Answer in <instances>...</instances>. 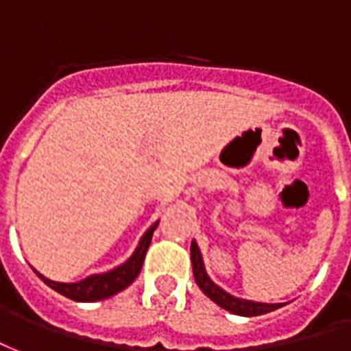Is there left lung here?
Segmentation results:
<instances>
[{"instance_id":"obj_1","label":"left lung","mask_w":351,"mask_h":351,"mask_svg":"<svg viewBox=\"0 0 351 351\" xmlns=\"http://www.w3.org/2000/svg\"><path fill=\"white\" fill-rule=\"evenodd\" d=\"M191 260H193V273L196 284L200 286V290L206 293L207 298L215 301L219 306H222L224 311L237 314V316H260V314H267V312L277 311L278 306H282V303L271 305V303H258V301L234 298L228 291L222 290L221 286H217L206 273L204 260H202L200 249H198L196 241L191 243Z\"/></svg>"}]
</instances>
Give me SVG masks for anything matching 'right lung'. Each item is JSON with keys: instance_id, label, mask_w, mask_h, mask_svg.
Listing matches in <instances>:
<instances>
[{"instance_id": "right-lung-1", "label": "right lung", "mask_w": 351, "mask_h": 351, "mask_svg": "<svg viewBox=\"0 0 351 351\" xmlns=\"http://www.w3.org/2000/svg\"><path fill=\"white\" fill-rule=\"evenodd\" d=\"M158 226V221L151 226L144 234V237L138 243L136 250L132 252V256L121 265H117L108 273H101V275H89L88 278H84L80 282H53L50 278L43 277L40 273L39 278L45 284H48L52 290H56L61 295L73 299V301H101V299H108L112 295H116L117 291L125 290L127 286L134 282V278L140 275V269L144 265L145 252L149 249L151 237L153 232Z\"/></svg>"}]
</instances>
